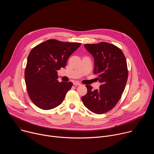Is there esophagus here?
I'll use <instances>...</instances> for the list:
<instances>
[{
    "label": "esophagus",
    "mask_w": 154,
    "mask_h": 154,
    "mask_svg": "<svg viewBox=\"0 0 154 154\" xmlns=\"http://www.w3.org/2000/svg\"><path fill=\"white\" fill-rule=\"evenodd\" d=\"M73 84H74V85H75V86H79V85H81V83H79V82H74L73 83Z\"/></svg>",
    "instance_id": "34e87169"
}]
</instances>
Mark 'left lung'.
<instances>
[{
  "mask_svg": "<svg viewBox=\"0 0 154 154\" xmlns=\"http://www.w3.org/2000/svg\"><path fill=\"white\" fill-rule=\"evenodd\" d=\"M84 46L94 57V73L102 84L94 90L91 85H86L87 93L82 100L91 112L103 114L113 108L124 92L128 78L126 59L119 48L106 42Z\"/></svg>",
  "mask_w": 154,
  "mask_h": 154,
  "instance_id": "obj_1",
  "label": "left lung"
}]
</instances>
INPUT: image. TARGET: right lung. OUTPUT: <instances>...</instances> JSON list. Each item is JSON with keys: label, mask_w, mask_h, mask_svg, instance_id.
I'll return each instance as SVG.
<instances>
[{"label": "right lung", "mask_w": 154, "mask_h": 154, "mask_svg": "<svg viewBox=\"0 0 154 154\" xmlns=\"http://www.w3.org/2000/svg\"><path fill=\"white\" fill-rule=\"evenodd\" d=\"M80 45L49 39L32 49L27 58L25 81L29 96L38 108L47 110L63 102L72 83L59 82L57 71L66 66L68 58Z\"/></svg>", "instance_id": "right-lung-1"}]
</instances>
